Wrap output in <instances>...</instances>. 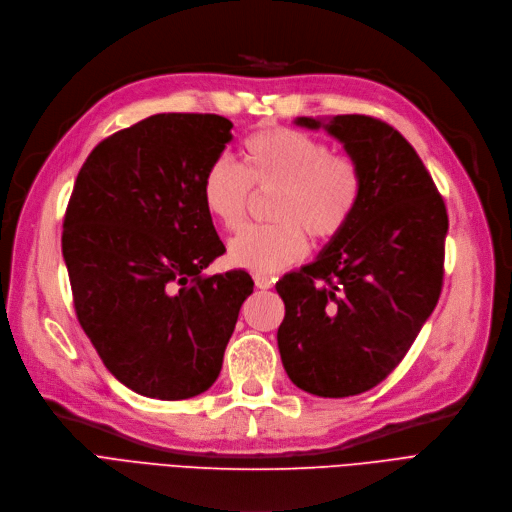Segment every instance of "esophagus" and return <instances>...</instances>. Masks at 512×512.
Here are the masks:
<instances>
[{
	"mask_svg": "<svg viewBox=\"0 0 512 512\" xmlns=\"http://www.w3.org/2000/svg\"><path fill=\"white\" fill-rule=\"evenodd\" d=\"M254 283H256L258 289H271L273 283H275V279L266 277V275H254Z\"/></svg>",
	"mask_w": 512,
	"mask_h": 512,
	"instance_id": "esophagus-1",
	"label": "esophagus"
}]
</instances>
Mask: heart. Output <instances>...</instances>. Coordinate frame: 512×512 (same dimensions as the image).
<instances>
[{
    "instance_id": "heart-1",
    "label": "heart",
    "mask_w": 512,
    "mask_h": 512,
    "mask_svg": "<svg viewBox=\"0 0 512 512\" xmlns=\"http://www.w3.org/2000/svg\"><path fill=\"white\" fill-rule=\"evenodd\" d=\"M252 187L279 191L271 210L277 223L237 233L229 241V260L256 275H273L304 258V230L316 241H329L348 227L360 202L362 175L321 139L269 129L243 141V166L218 156L206 168L204 208L221 227L239 229Z\"/></svg>"
}]
</instances>
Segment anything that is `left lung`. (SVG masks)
<instances>
[{
  "label": "left lung",
  "mask_w": 512,
  "mask_h": 512,
  "mask_svg": "<svg viewBox=\"0 0 512 512\" xmlns=\"http://www.w3.org/2000/svg\"><path fill=\"white\" fill-rule=\"evenodd\" d=\"M344 145L358 208L314 262L277 283L285 373L321 398L367 392L392 373L440 300L448 212L415 148L377 118H296Z\"/></svg>",
  "instance_id": "1"
}]
</instances>
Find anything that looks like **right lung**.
<instances>
[{
	"label": "right lung",
	"instance_id": "add662e5",
	"mask_svg": "<svg viewBox=\"0 0 512 512\" xmlns=\"http://www.w3.org/2000/svg\"><path fill=\"white\" fill-rule=\"evenodd\" d=\"M231 129L218 114H154L97 143L72 189L62 256L79 323L141 396L206 392L254 291L246 271L202 275L225 254L202 179Z\"/></svg>",
	"mask_w": 512,
	"mask_h": 512
}]
</instances>
